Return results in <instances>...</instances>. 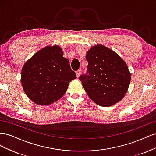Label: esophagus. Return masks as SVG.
Segmentation results:
<instances>
[{
  "label": "esophagus",
  "mask_w": 156,
  "mask_h": 156,
  "mask_svg": "<svg viewBox=\"0 0 156 156\" xmlns=\"http://www.w3.org/2000/svg\"><path fill=\"white\" fill-rule=\"evenodd\" d=\"M81 69H78V70L77 71V72H76L77 77V78L79 77V76H80V75H81Z\"/></svg>",
  "instance_id": "obj_1"
}]
</instances>
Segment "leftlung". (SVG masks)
<instances>
[{"label":"left lung","mask_w":156,"mask_h":156,"mask_svg":"<svg viewBox=\"0 0 156 156\" xmlns=\"http://www.w3.org/2000/svg\"><path fill=\"white\" fill-rule=\"evenodd\" d=\"M87 72L79 77L88 96L96 104L108 107L120 101L128 89L131 73L124 60L102 45L87 51Z\"/></svg>","instance_id":"8db88e82"}]
</instances>
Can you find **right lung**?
Returning <instances> with one entry per match:
<instances>
[{"label": "right lung", "instance_id": "right-lung-1", "mask_svg": "<svg viewBox=\"0 0 156 156\" xmlns=\"http://www.w3.org/2000/svg\"><path fill=\"white\" fill-rule=\"evenodd\" d=\"M68 59L59 46H48L27 60L21 71L26 95L37 105L51 104L62 98L69 83L76 78Z\"/></svg>", "mask_w": 156, "mask_h": 156}]
</instances>
